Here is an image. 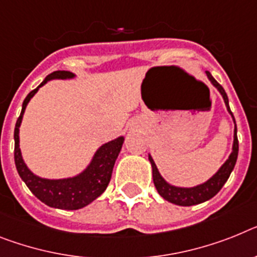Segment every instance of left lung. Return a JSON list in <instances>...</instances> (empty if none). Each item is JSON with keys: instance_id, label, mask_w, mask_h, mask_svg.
Masks as SVG:
<instances>
[{"instance_id": "left-lung-1", "label": "left lung", "mask_w": 257, "mask_h": 257, "mask_svg": "<svg viewBox=\"0 0 257 257\" xmlns=\"http://www.w3.org/2000/svg\"><path fill=\"white\" fill-rule=\"evenodd\" d=\"M206 77H208L209 81L212 82V85L218 90L219 94L222 95V98H223V100H225L226 108H227L228 113L231 115L235 124L234 115H232L231 109H230V107H228L227 94H226L223 87L219 85L218 82L213 78V75L210 74V73L206 72ZM238 150H239V142H238V137H236V124H235L234 142H232L231 154L228 155V158L226 159L225 163L219 167L218 171L215 172L212 178L208 179L205 183L196 185V187H191V188L176 187V185H171L170 183L166 182L165 179L162 178L161 174H159L154 159L152 158V155L149 154V161H150V165H152V169H153V180H154L155 188H157V191H158V193L162 196V197L165 198V200H167L169 202L175 204V205L191 206V205H196V204H201V202L208 201V200H210L212 197H214V196L221 191L222 187L225 185V183L227 182L228 176H230L231 171L234 170L235 163H236Z\"/></svg>"}]
</instances>
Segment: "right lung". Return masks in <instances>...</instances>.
Returning a JSON list of instances; mask_svg holds the SVG:
<instances>
[{"mask_svg": "<svg viewBox=\"0 0 257 257\" xmlns=\"http://www.w3.org/2000/svg\"><path fill=\"white\" fill-rule=\"evenodd\" d=\"M75 74L66 70H57L45 77L44 81L26 96L22 104V112L17 120L14 129V159L17 171L22 178L30 191L45 205L56 209L77 210L88 205L95 198L102 195L112 176V170L117 159V155L124 144V137L103 144L92 157L90 165L81 174L65 179H45L35 175L23 161L21 148H19V126L22 122L26 107L35 95L38 90L51 79H72Z\"/></svg>", "mask_w": 257, "mask_h": 257, "instance_id": "obj_1", "label": "right lung"}]
</instances>
